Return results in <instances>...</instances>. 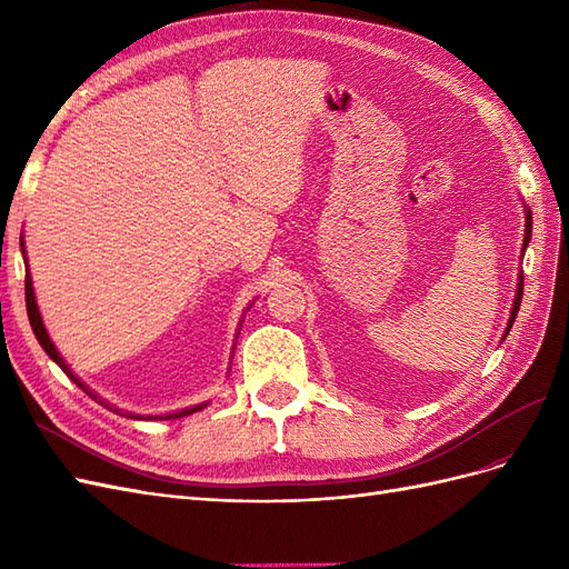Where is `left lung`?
Listing matches in <instances>:
<instances>
[{
  "label": "left lung",
  "instance_id": "8db88e82",
  "mask_svg": "<svg viewBox=\"0 0 569 569\" xmlns=\"http://www.w3.org/2000/svg\"><path fill=\"white\" fill-rule=\"evenodd\" d=\"M527 230H525V242H522V256H525V249H527V244H529V237H531V213L527 211V226H525ZM522 291H525V278L520 274V284H518V297H515V303H512V313H510V320H508V330H506V335L510 332V327H512V322H515V316H518V311H520V303H522Z\"/></svg>",
  "mask_w": 569,
  "mask_h": 569
}]
</instances>
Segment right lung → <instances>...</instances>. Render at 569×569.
I'll list each match as a JSON object with an SVG mask.
<instances>
[{
	"instance_id": "obj_1",
	"label": "right lung",
	"mask_w": 569,
	"mask_h": 569,
	"mask_svg": "<svg viewBox=\"0 0 569 569\" xmlns=\"http://www.w3.org/2000/svg\"><path fill=\"white\" fill-rule=\"evenodd\" d=\"M26 308H28V320H30V327H32V332H36V337H38V341H40V347L47 351V356L54 360V363L71 377V380L90 396V399H94L97 403H101V406H107L109 410H113V406H109L107 401H101L99 396L94 393V391H90L88 387H84L78 377L71 372V368L66 366V360L59 356V351L54 349V343H51V339H49V335H47V330H44V325H42V318H40V311H38V303H36V295H32V282H30V274L26 272ZM201 408H206V403H201V406H194V408H187V410H178V412H168V416H147V420H176V418H184V416H192V412H197V410H201ZM118 412V410H116ZM128 418H134V420H144V416H132V412H128Z\"/></svg>"
}]
</instances>
